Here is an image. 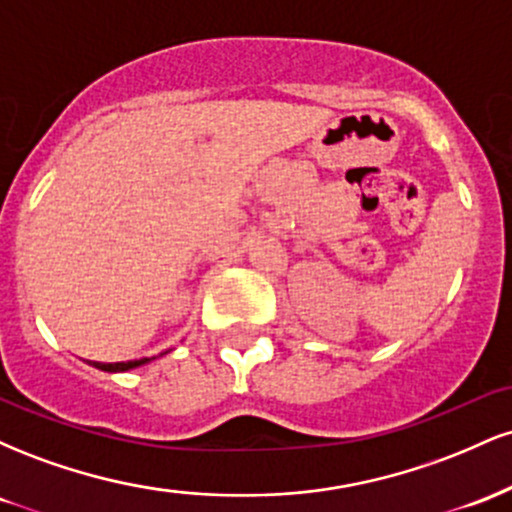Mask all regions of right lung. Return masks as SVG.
Instances as JSON below:
<instances>
[{
  "label": "right lung",
  "mask_w": 512,
  "mask_h": 512,
  "mask_svg": "<svg viewBox=\"0 0 512 512\" xmlns=\"http://www.w3.org/2000/svg\"><path fill=\"white\" fill-rule=\"evenodd\" d=\"M154 361V358H137V361H120V363H101V361H91L93 368L105 370V373H122V370H132L144 366V363Z\"/></svg>",
  "instance_id": "add662e5"
}]
</instances>
